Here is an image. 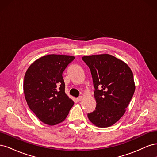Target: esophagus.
Here are the masks:
<instances>
[{"mask_svg": "<svg viewBox=\"0 0 157 157\" xmlns=\"http://www.w3.org/2000/svg\"><path fill=\"white\" fill-rule=\"evenodd\" d=\"M83 99V97L82 96H79L78 98H77V101H80L82 100V99Z\"/></svg>", "mask_w": 157, "mask_h": 157, "instance_id": "esophagus-1", "label": "esophagus"}]
</instances>
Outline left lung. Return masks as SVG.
<instances>
[{
  "instance_id": "obj_1",
  "label": "left lung",
  "mask_w": 157,
  "mask_h": 157,
  "mask_svg": "<svg viewBox=\"0 0 157 157\" xmlns=\"http://www.w3.org/2000/svg\"><path fill=\"white\" fill-rule=\"evenodd\" d=\"M82 59L91 71L97 103L95 110L88 114V119L98 127L111 126L124 115L134 94L132 71L112 55L85 56Z\"/></svg>"
}]
</instances>
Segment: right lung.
Listing matches in <instances>:
<instances>
[{"label":"right lung","instance_id":"right-lung-1","mask_svg":"<svg viewBox=\"0 0 157 157\" xmlns=\"http://www.w3.org/2000/svg\"><path fill=\"white\" fill-rule=\"evenodd\" d=\"M74 56L46 55L35 61L27 69L23 92L28 106L44 124L62 122L74 101L65 92L62 73Z\"/></svg>","mask_w":157,"mask_h":157}]
</instances>
